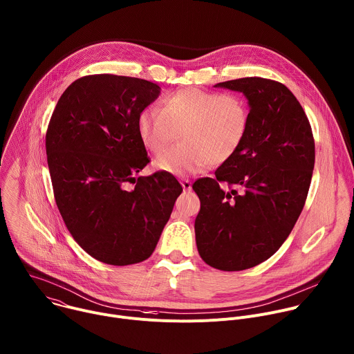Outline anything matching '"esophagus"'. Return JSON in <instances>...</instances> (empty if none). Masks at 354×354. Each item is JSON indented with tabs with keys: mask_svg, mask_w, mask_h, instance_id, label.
Returning a JSON list of instances; mask_svg holds the SVG:
<instances>
[{
	"mask_svg": "<svg viewBox=\"0 0 354 354\" xmlns=\"http://www.w3.org/2000/svg\"><path fill=\"white\" fill-rule=\"evenodd\" d=\"M180 185H182L183 190H186V192L192 190V182H190L189 179H183V180H180Z\"/></svg>",
	"mask_w": 354,
	"mask_h": 354,
	"instance_id": "obj_1",
	"label": "esophagus"
}]
</instances>
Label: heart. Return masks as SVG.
Returning a JSON list of instances; mask_svg holds the SVG:
<instances>
[{
    "label": "heart",
    "instance_id": "heart-1",
    "mask_svg": "<svg viewBox=\"0 0 354 354\" xmlns=\"http://www.w3.org/2000/svg\"><path fill=\"white\" fill-rule=\"evenodd\" d=\"M249 122V108L241 95L187 87L167 95L160 109H143L138 133L154 154L165 151L179 133L182 143L158 156L153 167L182 176L229 161L241 150Z\"/></svg>",
    "mask_w": 354,
    "mask_h": 354
}]
</instances>
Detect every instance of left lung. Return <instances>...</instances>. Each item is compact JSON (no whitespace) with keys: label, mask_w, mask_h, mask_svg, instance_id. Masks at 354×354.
<instances>
[{"label":"left lung","mask_w":354,"mask_h":354,"mask_svg":"<svg viewBox=\"0 0 354 354\" xmlns=\"http://www.w3.org/2000/svg\"><path fill=\"white\" fill-rule=\"evenodd\" d=\"M214 87L243 93L250 122L241 150L194 182L201 207L194 221L201 259L221 271L268 260L292 232L308 193L315 150L310 122L282 83L242 77ZM222 183L234 187L226 191Z\"/></svg>","instance_id":"left-lung-1"}]
</instances>
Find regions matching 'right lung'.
<instances>
[{
	"instance_id": "1",
	"label": "right lung",
	"mask_w": 354,
	"mask_h": 354,
	"mask_svg": "<svg viewBox=\"0 0 354 354\" xmlns=\"http://www.w3.org/2000/svg\"><path fill=\"white\" fill-rule=\"evenodd\" d=\"M153 82L116 75L75 80L46 135L57 207L77 245L109 266L149 259L182 186L174 175L135 178L149 162L138 116L158 98ZM129 183H136L128 189Z\"/></svg>"
}]
</instances>
